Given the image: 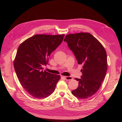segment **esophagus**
<instances>
[{"instance_id": "1", "label": "esophagus", "mask_w": 122, "mask_h": 122, "mask_svg": "<svg viewBox=\"0 0 122 122\" xmlns=\"http://www.w3.org/2000/svg\"><path fill=\"white\" fill-rule=\"evenodd\" d=\"M64 78L66 79V80H70L73 79V78L71 76H64Z\"/></svg>"}]
</instances>
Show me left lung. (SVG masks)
I'll use <instances>...</instances> for the list:
<instances>
[{"label": "left lung", "instance_id": "left-lung-1", "mask_svg": "<svg viewBox=\"0 0 122 122\" xmlns=\"http://www.w3.org/2000/svg\"><path fill=\"white\" fill-rule=\"evenodd\" d=\"M64 41L73 51L78 64L83 65L78 86L72 94L79 99H84L94 95L100 87L107 70V54L99 41L88 32L66 35Z\"/></svg>", "mask_w": 122, "mask_h": 122}]
</instances>
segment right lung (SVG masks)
<instances>
[{
  "label": "right lung",
  "instance_id": "add662e5",
  "mask_svg": "<svg viewBox=\"0 0 122 122\" xmlns=\"http://www.w3.org/2000/svg\"><path fill=\"white\" fill-rule=\"evenodd\" d=\"M65 35H36L18 47L14 61L17 76L21 86L31 96L43 99L55 90L61 76L43 71L51 53L64 39Z\"/></svg>",
  "mask_w": 122,
  "mask_h": 122
}]
</instances>
